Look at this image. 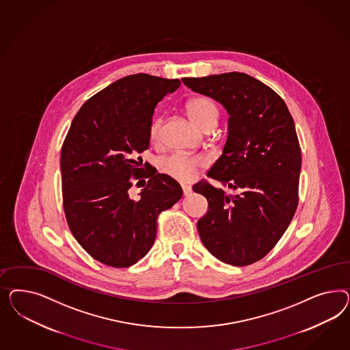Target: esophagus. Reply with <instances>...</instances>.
<instances>
[{"mask_svg": "<svg viewBox=\"0 0 350 350\" xmlns=\"http://www.w3.org/2000/svg\"><path fill=\"white\" fill-rule=\"evenodd\" d=\"M182 190H183V195H185V196H189L191 192H192V189H191V186H187V185L182 186Z\"/></svg>", "mask_w": 350, "mask_h": 350, "instance_id": "esophagus-1", "label": "esophagus"}]
</instances>
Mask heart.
Segmentation results:
<instances>
[{"instance_id":"heart-1","label":"heart","mask_w":350,"mask_h":350,"mask_svg":"<svg viewBox=\"0 0 350 350\" xmlns=\"http://www.w3.org/2000/svg\"><path fill=\"white\" fill-rule=\"evenodd\" d=\"M187 110L191 119L204 131H212L218 124V119H219L218 106L208 97L192 98L187 105ZM163 123L164 120L161 117H155L151 120L150 139L152 142L159 141ZM206 164H208V160L204 157L173 154L160 160L159 165L160 170L172 178L180 182H189L193 180L198 172L204 168Z\"/></svg>"}]
</instances>
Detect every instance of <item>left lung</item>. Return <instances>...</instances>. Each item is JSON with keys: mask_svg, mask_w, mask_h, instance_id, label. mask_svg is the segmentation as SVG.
<instances>
[{"mask_svg": "<svg viewBox=\"0 0 350 350\" xmlns=\"http://www.w3.org/2000/svg\"><path fill=\"white\" fill-rule=\"evenodd\" d=\"M182 81L230 114L222 155L206 177L235 193L205 180L192 187L209 202L198 222L202 244L227 265H253L275 247L297 212L301 151L294 119L271 87L245 73Z\"/></svg>", "mask_w": 350, "mask_h": 350, "instance_id": "left-lung-1", "label": "left lung"}]
</instances>
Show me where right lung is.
Returning <instances> with one entry per match:
<instances>
[{
    "label": "right lung",
    "instance_id": "right-lung-1",
    "mask_svg": "<svg viewBox=\"0 0 350 350\" xmlns=\"http://www.w3.org/2000/svg\"><path fill=\"white\" fill-rule=\"evenodd\" d=\"M180 85L145 73L118 79L85 101L64 139L65 218L78 244L103 265L137 263L154 245L160 213L182 198L177 180L148 172L139 157L150 145L155 106ZM132 178H149L138 201L127 195Z\"/></svg>",
    "mask_w": 350,
    "mask_h": 350
}]
</instances>
